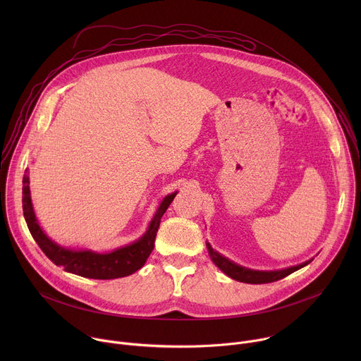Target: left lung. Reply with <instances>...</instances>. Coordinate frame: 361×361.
I'll return each mask as SVG.
<instances>
[{"instance_id":"left-lung-1","label":"left lung","mask_w":361,"mask_h":361,"mask_svg":"<svg viewBox=\"0 0 361 361\" xmlns=\"http://www.w3.org/2000/svg\"><path fill=\"white\" fill-rule=\"evenodd\" d=\"M207 244V250H209V255L210 259L213 260V263L230 279L241 281V283H248V284H264V283H273L277 280H281L284 277H287L288 274L305 267L307 264H310L313 262L312 260H307L301 264L293 266V267H287L283 270H271V271H262V270H251L247 267H243L231 260H228L227 257H224L223 254L217 252L210 243H205Z\"/></svg>"}]
</instances>
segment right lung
I'll list each match as a JSON object with an SVG mask.
<instances>
[{"mask_svg": "<svg viewBox=\"0 0 361 361\" xmlns=\"http://www.w3.org/2000/svg\"><path fill=\"white\" fill-rule=\"evenodd\" d=\"M177 195V191L166 195L160 202L159 209L151 219L147 231L135 241L118 247L113 251L98 252L88 248H68L51 240L41 228L31 201L30 177L25 170L23 178V210L28 230L32 238L37 241L42 252L56 266L63 267L67 273H73L85 279L111 280L127 277L140 270L154 248V241L161 223V217L170 207L171 201Z\"/></svg>", "mask_w": 361, "mask_h": 361, "instance_id": "right-lung-1", "label": "right lung"}]
</instances>
